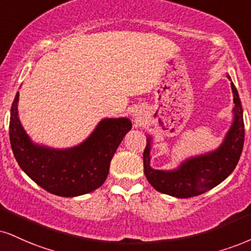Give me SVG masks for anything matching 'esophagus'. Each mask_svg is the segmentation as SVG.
<instances>
[{
    "label": "esophagus",
    "instance_id": "esophagus-1",
    "mask_svg": "<svg viewBox=\"0 0 251 251\" xmlns=\"http://www.w3.org/2000/svg\"><path fill=\"white\" fill-rule=\"evenodd\" d=\"M133 118H134V122L137 123V124H139V125H140V124L143 123V120H144L143 116H141L140 113H137V112L133 114Z\"/></svg>",
    "mask_w": 251,
    "mask_h": 251
}]
</instances>
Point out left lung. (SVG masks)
I'll return each mask as SVG.
<instances>
[{"label":"left lung","instance_id":"1","mask_svg":"<svg viewBox=\"0 0 251 251\" xmlns=\"http://www.w3.org/2000/svg\"><path fill=\"white\" fill-rule=\"evenodd\" d=\"M229 79L230 77L227 76ZM234 122L219 149L206 154L192 156L181 162L176 170L160 171L151 167V143L147 137L144 151V172L149 182L156 191L175 198L187 199L206 193L226 180L236 167L244 144L243 110L238 92L231 81Z\"/></svg>","mask_w":251,"mask_h":251}]
</instances>
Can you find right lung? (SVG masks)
I'll return each instance as SVG.
<instances>
[{
  "mask_svg": "<svg viewBox=\"0 0 251 251\" xmlns=\"http://www.w3.org/2000/svg\"><path fill=\"white\" fill-rule=\"evenodd\" d=\"M17 92L11 105L9 135L15 159L32 181L47 192L74 198L93 192L106 180L110 162L126 133L127 118H105L85 141L56 150L32 143L19 118Z\"/></svg>",
  "mask_w": 251,
  "mask_h": 251,
  "instance_id": "right-lung-1",
  "label": "right lung"
}]
</instances>
